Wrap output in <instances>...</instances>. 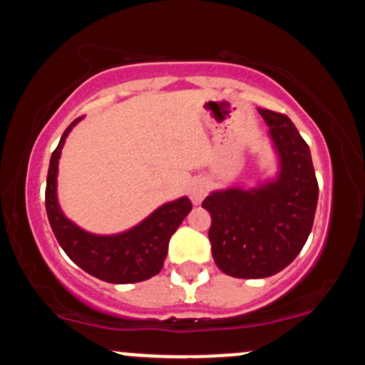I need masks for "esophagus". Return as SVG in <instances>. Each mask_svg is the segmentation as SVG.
<instances>
[{
  "label": "esophagus",
  "mask_w": 365,
  "mask_h": 365,
  "mask_svg": "<svg viewBox=\"0 0 365 365\" xmlns=\"http://www.w3.org/2000/svg\"><path fill=\"white\" fill-rule=\"evenodd\" d=\"M207 182L206 180H195L194 183H192L190 185V190H188V194H190V199H192V202L195 204H200L202 202V199L204 197H206V194H207Z\"/></svg>",
  "instance_id": "1"
}]
</instances>
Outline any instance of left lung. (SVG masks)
Here are the masks:
<instances>
[{"label": "left lung", "mask_w": 365, "mask_h": 365, "mask_svg": "<svg viewBox=\"0 0 365 365\" xmlns=\"http://www.w3.org/2000/svg\"><path fill=\"white\" fill-rule=\"evenodd\" d=\"M259 113L278 150V177L250 190L212 192L202 202L212 217V257L233 278H267L284 269L307 242L319 195L311 149L292 120L262 108Z\"/></svg>", "instance_id": "1"}]
</instances>
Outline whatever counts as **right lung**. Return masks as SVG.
Here are the masks:
<instances>
[{"label":"right lung","instance_id":"add662e5","mask_svg":"<svg viewBox=\"0 0 365 365\" xmlns=\"http://www.w3.org/2000/svg\"><path fill=\"white\" fill-rule=\"evenodd\" d=\"M82 120L77 118L63 132L60 144L53 150L46 180V212L58 244L86 273L108 283L125 284L153 278L161 271L168 254L170 238L192 211L188 197L163 204L140 225L118 235H92L66 220L58 206V159L66 135Z\"/></svg>","mask_w":365,"mask_h":365}]
</instances>
